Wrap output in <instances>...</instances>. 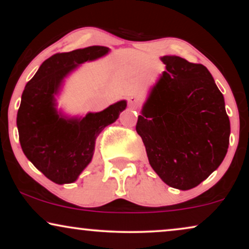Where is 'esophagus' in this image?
<instances>
[{"label": "esophagus", "instance_id": "1", "mask_svg": "<svg viewBox=\"0 0 249 249\" xmlns=\"http://www.w3.org/2000/svg\"><path fill=\"white\" fill-rule=\"evenodd\" d=\"M129 107L132 108V110H137L139 107V97L138 96H135V95H132V96L129 97Z\"/></svg>", "mask_w": 249, "mask_h": 249}]
</instances>
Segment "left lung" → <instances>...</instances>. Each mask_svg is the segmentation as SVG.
I'll list each match as a JSON object with an SVG mask.
<instances>
[{"instance_id": "obj_1", "label": "left lung", "mask_w": 249, "mask_h": 249, "mask_svg": "<svg viewBox=\"0 0 249 249\" xmlns=\"http://www.w3.org/2000/svg\"><path fill=\"white\" fill-rule=\"evenodd\" d=\"M162 73L138 115L136 130L149 164L166 185L198 186L219 168L229 147L223 95L203 64L163 56Z\"/></svg>"}]
</instances>
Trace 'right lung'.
Masks as SVG:
<instances>
[{
    "label": "right lung",
    "instance_id": "right-lung-1",
    "mask_svg": "<svg viewBox=\"0 0 249 249\" xmlns=\"http://www.w3.org/2000/svg\"><path fill=\"white\" fill-rule=\"evenodd\" d=\"M107 47L89 46L56 53L44 61L21 96L17 125L27 159L53 182L71 183L89 164L95 141L127 107L120 101L104 111L83 119H66L57 113L54 95L63 78L78 64L105 55Z\"/></svg>",
    "mask_w": 249,
    "mask_h": 249
}]
</instances>
